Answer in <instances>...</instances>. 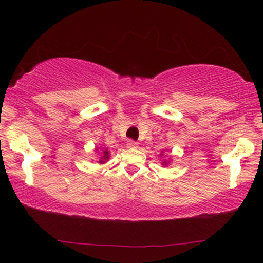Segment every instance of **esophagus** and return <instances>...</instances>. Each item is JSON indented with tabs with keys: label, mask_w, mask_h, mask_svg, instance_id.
<instances>
[{
	"label": "esophagus",
	"mask_w": 263,
	"mask_h": 263,
	"mask_svg": "<svg viewBox=\"0 0 263 263\" xmlns=\"http://www.w3.org/2000/svg\"><path fill=\"white\" fill-rule=\"evenodd\" d=\"M127 146L128 148H136V147H138V142L133 141V140H129V141H127Z\"/></svg>",
	"instance_id": "esophagus-1"
}]
</instances>
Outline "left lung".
<instances>
[{"label":"left lung","instance_id":"left-lung-1","mask_svg":"<svg viewBox=\"0 0 263 263\" xmlns=\"http://www.w3.org/2000/svg\"><path fill=\"white\" fill-rule=\"evenodd\" d=\"M163 163H164V164H167V163H168V161H166V160H165V161H163Z\"/></svg>","mask_w":263,"mask_h":263}]
</instances>
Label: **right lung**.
<instances>
[{
	"label": "right lung",
	"mask_w": 263,
	"mask_h": 263,
	"mask_svg": "<svg viewBox=\"0 0 263 263\" xmlns=\"http://www.w3.org/2000/svg\"><path fill=\"white\" fill-rule=\"evenodd\" d=\"M107 158H109V152H107V151L105 149V151H103V156H102V158H100V160H99V163L100 164H103L104 161H105Z\"/></svg>",
	"instance_id": "1"
}]
</instances>
